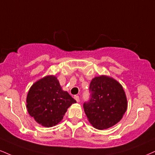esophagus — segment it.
<instances>
[{"mask_svg": "<svg viewBox=\"0 0 155 155\" xmlns=\"http://www.w3.org/2000/svg\"><path fill=\"white\" fill-rule=\"evenodd\" d=\"M74 98L75 99L76 102H79V97L78 96V95H75V96L74 97Z\"/></svg>", "mask_w": 155, "mask_h": 155, "instance_id": "1", "label": "esophagus"}]
</instances>
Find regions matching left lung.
<instances>
[{"instance_id":"8db88e82","label":"left lung","mask_w":155,"mask_h":155,"mask_svg":"<svg viewBox=\"0 0 155 155\" xmlns=\"http://www.w3.org/2000/svg\"><path fill=\"white\" fill-rule=\"evenodd\" d=\"M91 99L84 104L89 122L99 130L115 126L122 119L128 107L122 85L113 77L101 75L91 81Z\"/></svg>"}]
</instances>
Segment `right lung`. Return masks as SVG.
<instances>
[{"mask_svg":"<svg viewBox=\"0 0 155 155\" xmlns=\"http://www.w3.org/2000/svg\"><path fill=\"white\" fill-rule=\"evenodd\" d=\"M76 101L63 90L54 75L45 76L31 85L27 93V109L30 116L44 127H53L63 118Z\"/></svg>","mask_w":155,"mask_h":155,"instance_id":"obj_1","label":"right lung"}]
</instances>
